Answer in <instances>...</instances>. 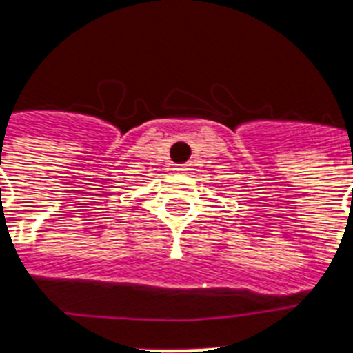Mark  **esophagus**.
Returning <instances> with one entry per match:
<instances>
[{
  "label": "esophagus",
  "instance_id": "esophagus-1",
  "mask_svg": "<svg viewBox=\"0 0 353 353\" xmlns=\"http://www.w3.org/2000/svg\"><path fill=\"white\" fill-rule=\"evenodd\" d=\"M188 170H190V168H188V165H179V167H176L177 174H188Z\"/></svg>",
  "mask_w": 353,
  "mask_h": 353
}]
</instances>
